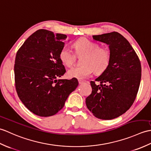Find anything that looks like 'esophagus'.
Returning <instances> with one entry per match:
<instances>
[{"mask_svg": "<svg viewBox=\"0 0 151 151\" xmlns=\"http://www.w3.org/2000/svg\"><path fill=\"white\" fill-rule=\"evenodd\" d=\"M83 83H84V81H82V80H79V85L83 84Z\"/></svg>", "mask_w": 151, "mask_h": 151, "instance_id": "esophagus-1", "label": "esophagus"}]
</instances>
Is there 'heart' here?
Listing matches in <instances>:
<instances>
[{"mask_svg":"<svg viewBox=\"0 0 151 151\" xmlns=\"http://www.w3.org/2000/svg\"><path fill=\"white\" fill-rule=\"evenodd\" d=\"M76 55H83L81 66L73 67L67 72L69 78L84 79L88 78L92 73L101 74L108 68L110 63V50L104 47H100L98 43L83 37L77 40L73 43ZM68 46H65L59 52V57L63 64L71 66L74 63L76 56Z\"/></svg>","mask_w":151,"mask_h":151,"instance_id":"1","label":"heart"}]
</instances>
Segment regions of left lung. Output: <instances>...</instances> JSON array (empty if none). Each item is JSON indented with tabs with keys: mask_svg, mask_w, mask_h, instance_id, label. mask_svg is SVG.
<instances>
[{
	"mask_svg": "<svg viewBox=\"0 0 151 151\" xmlns=\"http://www.w3.org/2000/svg\"><path fill=\"white\" fill-rule=\"evenodd\" d=\"M96 41L109 46L110 63L105 72L90 81L92 93L86 98L87 108L97 118L112 119L126 112L136 98L141 81L142 66L129 42L113 32L93 35Z\"/></svg>",
	"mask_w": 151,
	"mask_h": 151,
	"instance_id": "obj_1",
	"label": "left lung"
}]
</instances>
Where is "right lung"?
Wrapping results in <instances>:
<instances>
[{
	"mask_svg": "<svg viewBox=\"0 0 151 151\" xmlns=\"http://www.w3.org/2000/svg\"><path fill=\"white\" fill-rule=\"evenodd\" d=\"M66 35L41 29L17 52L15 83L19 99L29 111L41 117L55 115L78 86L76 78L57 79L66 70L59 59Z\"/></svg>",
	"mask_w": 151,
	"mask_h": 151,
	"instance_id": "add662e5",
	"label": "right lung"
}]
</instances>
